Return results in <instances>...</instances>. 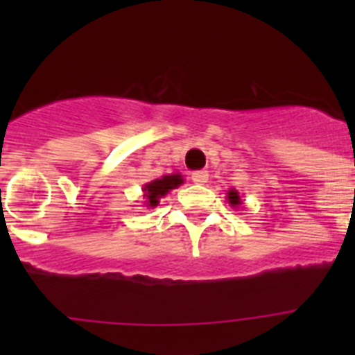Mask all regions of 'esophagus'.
<instances>
[{
    "label": "esophagus",
    "mask_w": 355,
    "mask_h": 355,
    "mask_svg": "<svg viewBox=\"0 0 355 355\" xmlns=\"http://www.w3.org/2000/svg\"><path fill=\"white\" fill-rule=\"evenodd\" d=\"M192 181L197 184H205L208 183V172L206 171H196L192 174Z\"/></svg>",
    "instance_id": "1"
}]
</instances>
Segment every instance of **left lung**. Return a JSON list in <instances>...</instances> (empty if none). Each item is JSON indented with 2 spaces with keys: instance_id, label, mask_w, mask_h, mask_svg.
Returning <instances> with one entry per match:
<instances>
[{
  "instance_id": "obj_1",
  "label": "left lung",
  "mask_w": 355,
  "mask_h": 355,
  "mask_svg": "<svg viewBox=\"0 0 355 355\" xmlns=\"http://www.w3.org/2000/svg\"><path fill=\"white\" fill-rule=\"evenodd\" d=\"M227 202L231 205V208L238 209L241 206V197H240V193L234 190V188H229L227 190Z\"/></svg>"
}]
</instances>
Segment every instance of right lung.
<instances>
[{
    "label": "right lung",
    "mask_w": 355,
    "mask_h": 355,
    "mask_svg": "<svg viewBox=\"0 0 355 355\" xmlns=\"http://www.w3.org/2000/svg\"><path fill=\"white\" fill-rule=\"evenodd\" d=\"M184 183L183 175L180 172H175V174H167V175H162L159 180L155 181H149V183L144 184L142 192H144V206L147 209L149 208H156L159 205V199L167 196L171 190L174 188L181 187Z\"/></svg>",
    "instance_id": "right-lung-1"
}]
</instances>
